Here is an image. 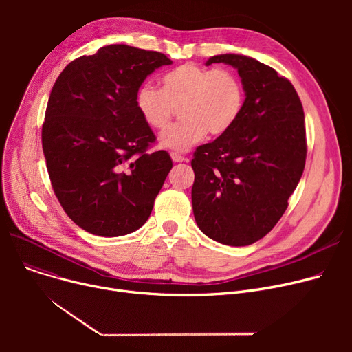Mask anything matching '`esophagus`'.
Instances as JSON below:
<instances>
[{
    "mask_svg": "<svg viewBox=\"0 0 352 352\" xmlns=\"http://www.w3.org/2000/svg\"><path fill=\"white\" fill-rule=\"evenodd\" d=\"M171 158H173L174 162H182L184 160H186V157L178 154V153H171Z\"/></svg>",
    "mask_w": 352,
    "mask_h": 352,
    "instance_id": "1",
    "label": "esophagus"
}]
</instances>
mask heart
I'll return each mask as SVG.
<instances>
[{"label": "heart", "mask_w": 352, "mask_h": 352, "mask_svg": "<svg viewBox=\"0 0 352 352\" xmlns=\"http://www.w3.org/2000/svg\"><path fill=\"white\" fill-rule=\"evenodd\" d=\"M245 104L244 85L230 69L179 65L161 78V89L142 84L135 107L142 121L153 129L166 128L178 109L179 124L166 129L160 144L174 151H187L207 134H227L241 116Z\"/></svg>", "instance_id": "b5f03b06"}]
</instances>
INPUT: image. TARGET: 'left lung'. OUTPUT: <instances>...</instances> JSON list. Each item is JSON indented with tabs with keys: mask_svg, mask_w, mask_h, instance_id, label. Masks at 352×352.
<instances>
[{
	"mask_svg": "<svg viewBox=\"0 0 352 352\" xmlns=\"http://www.w3.org/2000/svg\"><path fill=\"white\" fill-rule=\"evenodd\" d=\"M214 63L238 69L245 104L227 134L195 150L192 210L207 236L244 247L275 227L301 179L304 109L294 85L274 68L238 54L214 55L206 65Z\"/></svg>",
	"mask_w": 352,
	"mask_h": 352,
	"instance_id": "1",
	"label": "left lung"
}]
</instances>
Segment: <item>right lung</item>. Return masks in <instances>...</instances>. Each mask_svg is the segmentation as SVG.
I'll list each match as a JSON object with an SVG mask.
<instances>
[{
    "mask_svg": "<svg viewBox=\"0 0 352 352\" xmlns=\"http://www.w3.org/2000/svg\"><path fill=\"white\" fill-rule=\"evenodd\" d=\"M173 61L125 44L71 61L55 81L43 124L52 190L78 227L100 236L141 228L173 168L135 107L144 80Z\"/></svg>",
    "mask_w": 352,
    "mask_h": 352,
    "instance_id": "right-lung-1",
    "label": "right lung"
}]
</instances>
